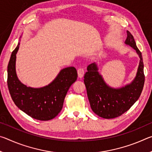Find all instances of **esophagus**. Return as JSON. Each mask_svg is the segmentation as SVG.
I'll return each mask as SVG.
<instances>
[{
	"label": "esophagus",
	"instance_id": "obj_1",
	"mask_svg": "<svg viewBox=\"0 0 152 152\" xmlns=\"http://www.w3.org/2000/svg\"><path fill=\"white\" fill-rule=\"evenodd\" d=\"M84 70L83 68H79L78 70V75L79 78H82V77L84 76Z\"/></svg>",
	"mask_w": 152,
	"mask_h": 152
}]
</instances>
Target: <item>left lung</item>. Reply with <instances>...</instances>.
I'll use <instances>...</instances> for the list:
<instances>
[{"mask_svg":"<svg viewBox=\"0 0 152 152\" xmlns=\"http://www.w3.org/2000/svg\"><path fill=\"white\" fill-rule=\"evenodd\" d=\"M127 34L125 43L134 49L140 58L137 73L131 83L120 88L108 85L95 62L88 66L84 74V82L92 111L104 119L119 117L127 111L139 99L143 88L145 76L142 55L133 35L128 31Z\"/></svg>","mask_w":152,"mask_h":152,"instance_id":"left-lung-1","label":"left lung"}]
</instances>
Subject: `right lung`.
I'll return each instance as SVG.
<instances>
[{"label": "right lung", "mask_w": 152, "mask_h": 152, "mask_svg": "<svg viewBox=\"0 0 152 152\" xmlns=\"http://www.w3.org/2000/svg\"><path fill=\"white\" fill-rule=\"evenodd\" d=\"M20 42L12 51L7 68V84L12 101L20 110L33 119L48 121L58 115L68 89L77 80L74 67L61 70L53 80L45 86L33 88L23 84L16 72V54Z\"/></svg>", "instance_id": "obj_1"}]
</instances>
